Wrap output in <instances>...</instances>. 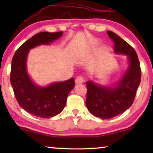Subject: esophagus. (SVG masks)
Listing matches in <instances>:
<instances>
[{"instance_id": "1", "label": "esophagus", "mask_w": 153, "mask_h": 153, "mask_svg": "<svg viewBox=\"0 0 153 153\" xmlns=\"http://www.w3.org/2000/svg\"><path fill=\"white\" fill-rule=\"evenodd\" d=\"M83 82H84V79H83L81 76H77L76 79H75V83H77V84H79V83H82Z\"/></svg>"}]
</instances>
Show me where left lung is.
I'll return each instance as SVG.
<instances>
[{"label":"left lung","instance_id":"8db88e82","mask_svg":"<svg viewBox=\"0 0 153 153\" xmlns=\"http://www.w3.org/2000/svg\"><path fill=\"white\" fill-rule=\"evenodd\" d=\"M106 33L114 43V51L128 56L129 66L116 88L100 86L92 81L85 83L88 109L102 119L111 118L130 107L141 79V67L134 49L112 31Z\"/></svg>","mask_w":153,"mask_h":153}]
</instances>
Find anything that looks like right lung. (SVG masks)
Segmentation results:
<instances>
[{
	"mask_svg": "<svg viewBox=\"0 0 153 153\" xmlns=\"http://www.w3.org/2000/svg\"><path fill=\"white\" fill-rule=\"evenodd\" d=\"M62 31L41 32L28 39L16 50L12 58L10 83L22 108L33 116L48 118L63 110L67 97L74 86V79L55 83L46 88L37 87L26 72V57L29 50L40 45H49L59 38Z\"/></svg>",
	"mask_w": 153,
	"mask_h": 153,
	"instance_id": "right-lung-1",
	"label": "right lung"
}]
</instances>
